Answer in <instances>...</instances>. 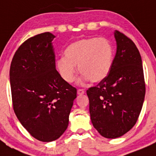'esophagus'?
Listing matches in <instances>:
<instances>
[{
	"label": "esophagus",
	"instance_id": "34e87169",
	"mask_svg": "<svg viewBox=\"0 0 156 156\" xmlns=\"http://www.w3.org/2000/svg\"><path fill=\"white\" fill-rule=\"evenodd\" d=\"M85 93V91L83 89H79V90H77V94H83Z\"/></svg>",
	"mask_w": 156,
	"mask_h": 156
}]
</instances>
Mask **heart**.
I'll use <instances>...</instances> for the list:
<instances>
[{
  "label": "heart",
  "mask_w": 156,
  "mask_h": 156,
  "mask_svg": "<svg viewBox=\"0 0 156 156\" xmlns=\"http://www.w3.org/2000/svg\"><path fill=\"white\" fill-rule=\"evenodd\" d=\"M114 50L105 38H87L74 42L65 51V57L57 61L59 74L66 82H73L76 69L82 80L98 83L104 80L111 69Z\"/></svg>",
  "instance_id": "1"
}]
</instances>
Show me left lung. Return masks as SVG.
Segmentation results:
<instances>
[{"label":"left lung","mask_w":156,"mask_h":156,"mask_svg":"<svg viewBox=\"0 0 156 156\" xmlns=\"http://www.w3.org/2000/svg\"><path fill=\"white\" fill-rule=\"evenodd\" d=\"M116 53L108 76L87 90L94 127L106 138L127 133L137 122L145 95L144 71L134 43L115 30Z\"/></svg>","instance_id":"obj_1"}]
</instances>
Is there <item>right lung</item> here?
Masks as SVG:
<instances>
[{"label": "right lung", "instance_id": "add662e5", "mask_svg": "<svg viewBox=\"0 0 156 156\" xmlns=\"http://www.w3.org/2000/svg\"><path fill=\"white\" fill-rule=\"evenodd\" d=\"M55 37L47 32L29 38L10 67L14 112L25 129L44 142L57 140L66 131L76 98V89L56 70Z\"/></svg>", "mask_w": 156, "mask_h": 156}]
</instances>
